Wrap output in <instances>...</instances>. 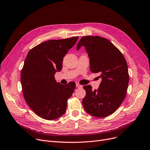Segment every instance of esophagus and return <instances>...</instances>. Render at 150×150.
<instances>
[{"instance_id":"1","label":"esophagus","mask_w":150,"mask_h":150,"mask_svg":"<svg viewBox=\"0 0 150 150\" xmlns=\"http://www.w3.org/2000/svg\"><path fill=\"white\" fill-rule=\"evenodd\" d=\"M76 86L77 87V88H82V85H80V84H79V83H76Z\"/></svg>"}]
</instances>
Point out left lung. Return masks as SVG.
<instances>
[{"label": "left lung", "mask_w": 150, "mask_h": 150, "mask_svg": "<svg viewBox=\"0 0 150 150\" xmlns=\"http://www.w3.org/2000/svg\"><path fill=\"white\" fill-rule=\"evenodd\" d=\"M85 47L90 59L92 73H99L102 79L98 90L90 85L83 88L86 96L82 103L85 111L96 117H105L113 114L122 103L128 88V67L124 55L107 39L99 36L81 38L76 50Z\"/></svg>", "instance_id": "8db88e82"}]
</instances>
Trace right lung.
<instances>
[{
    "label": "right lung",
    "instance_id": "right-lung-1",
    "mask_svg": "<svg viewBox=\"0 0 150 150\" xmlns=\"http://www.w3.org/2000/svg\"><path fill=\"white\" fill-rule=\"evenodd\" d=\"M78 39L49 40L28 53L21 72L22 91L28 106L44 119H56L65 112L76 85L57 83L54 75L62 70L63 58Z\"/></svg>",
    "mask_w": 150,
    "mask_h": 150
}]
</instances>
